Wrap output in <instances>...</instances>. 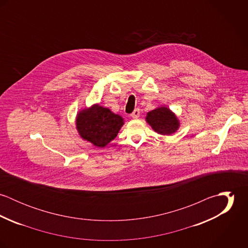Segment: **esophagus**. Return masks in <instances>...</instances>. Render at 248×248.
I'll list each match as a JSON object with an SVG mask.
<instances>
[{
	"instance_id": "34e87169",
	"label": "esophagus",
	"mask_w": 248,
	"mask_h": 248,
	"mask_svg": "<svg viewBox=\"0 0 248 248\" xmlns=\"http://www.w3.org/2000/svg\"><path fill=\"white\" fill-rule=\"evenodd\" d=\"M140 110L139 108H136V109L133 111V113L131 114V116H132L133 118H138V117H140Z\"/></svg>"
}]
</instances>
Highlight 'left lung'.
I'll use <instances>...</instances> for the list:
<instances>
[{"mask_svg":"<svg viewBox=\"0 0 248 248\" xmlns=\"http://www.w3.org/2000/svg\"><path fill=\"white\" fill-rule=\"evenodd\" d=\"M146 122L152 129L163 136H171L178 130L180 123L177 115L169 108L157 107L146 115Z\"/></svg>","mask_w":248,"mask_h":248,"instance_id":"left-lung-1","label":"left lung"}]
</instances>
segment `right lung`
<instances>
[{"label": "right lung", "instance_id": "1", "mask_svg": "<svg viewBox=\"0 0 248 248\" xmlns=\"http://www.w3.org/2000/svg\"><path fill=\"white\" fill-rule=\"evenodd\" d=\"M75 122L79 136L98 148L113 140L124 125L123 117L98 104L81 109Z\"/></svg>", "mask_w": 248, "mask_h": 248}]
</instances>
